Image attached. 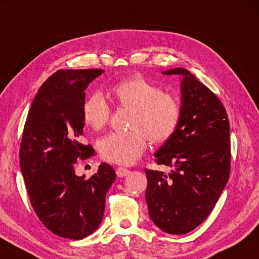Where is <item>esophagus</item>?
I'll use <instances>...</instances> for the list:
<instances>
[{
	"mask_svg": "<svg viewBox=\"0 0 259 259\" xmlns=\"http://www.w3.org/2000/svg\"><path fill=\"white\" fill-rule=\"evenodd\" d=\"M130 173V170H128V168H125V167H122V166H119L116 168V176L117 177H125V176H128Z\"/></svg>",
	"mask_w": 259,
	"mask_h": 259,
	"instance_id": "34e87169",
	"label": "esophagus"
}]
</instances>
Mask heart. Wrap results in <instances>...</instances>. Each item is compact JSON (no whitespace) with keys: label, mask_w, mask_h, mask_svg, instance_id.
Listing matches in <instances>:
<instances>
[{"label":"heart","mask_w":259,"mask_h":259,"mask_svg":"<svg viewBox=\"0 0 259 259\" xmlns=\"http://www.w3.org/2000/svg\"><path fill=\"white\" fill-rule=\"evenodd\" d=\"M109 95L117 105L133 109L130 131H116L103 137L98 145L106 161L129 165L142 156L148 139L155 145L170 139L181 119V104L171 93L142 76H133L112 84ZM84 124L100 131L111 117V107L100 93L86 97L81 106Z\"/></svg>","instance_id":"heart-1"}]
</instances>
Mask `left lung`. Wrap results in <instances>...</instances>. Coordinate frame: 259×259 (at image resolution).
<instances>
[{
    "instance_id": "8db88e82",
    "label": "left lung",
    "mask_w": 259,
    "mask_h": 259,
    "mask_svg": "<svg viewBox=\"0 0 259 259\" xmlns=\"http://www.w3.org/2000/svg\"><path fill=\"white\" fill-rule=\"evenodd\" d=\"M181 81V119L175 135L155 154L165 175L145 168L149 216L162 231L185 234L207 219L215 207L231 167L230 123L222 102L188 70Z\"/></svg>"
}]
</instances>
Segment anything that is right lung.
Listing matches in <instances>:
<instances>
[{
    "label": "right lung",
    "mask_w": 259,
    "mask_h": 259,
    "mask_svg": "<svg viewBox=\"0 0 259 259\" xmlns=\"http://www.w3.org/2000/svg\"><path fill=\"white\" fill-rule=\"evenodd\" d=\"M102 69L59 70L36 94L20 144V168L40 222L62 238H86L100 227L115 171L102 163L89 179L74 173L77 159L93 155L82 143L84 89Z\"/></svg>",
    "instance_id": "add662e5"
}]
</instances>
